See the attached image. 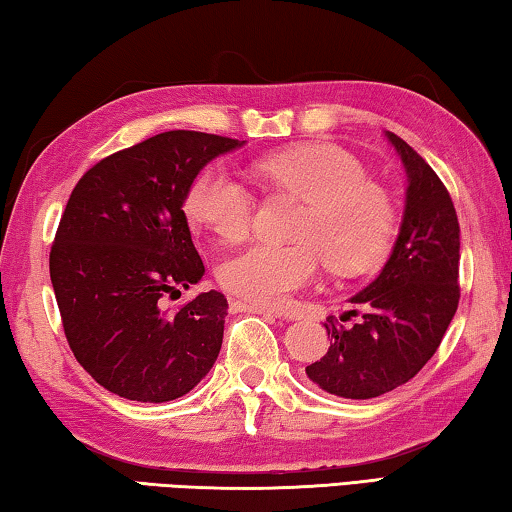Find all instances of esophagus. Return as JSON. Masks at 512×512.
I'll return each mask as SVG.
<instances>
[{
	"instance_id": "esophagus-1",
	"label": "esophagus",
	"mask_w": 512,
	"mask_h": 512,
	"mask_svg": "<svg viewBox=\"0 0 512 512\" xmlns=\"http://www.w3.org/2000/svg\"><path fill=\"white\" fill-rule=\"evenodd\" d=\"M230 307L232 309H239V311H250V314H264V316H275V318L282 316L277 309L253 305V302H244V300H230Z\"/></svg>"
}]
</instances>
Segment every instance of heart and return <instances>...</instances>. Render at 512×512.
<instances>
[{
	"label": "heart",
	"mask_w": 512,
	"mask_h": 512,
	"mask_svg": "<svg viewBox=\"0 0 512 512\" xmlns=\"http://www.w3.org/2000/svg\"><path fill=\"white\" fill-rule=\"evenodd\" d=\"M257 176L275 192L302 201L293 244L255 241L219 264V282L232 296L277 307L316 280L327 262L334 273H354L384 253L395 228V207L384 187L366 176L352 153L332 144H302L262 158ZM187 219L225 241L248 235L255 196L221 164L192 180Z\"/></svg>",
	"instance_id": "b5f03b06"
}]
</instances>
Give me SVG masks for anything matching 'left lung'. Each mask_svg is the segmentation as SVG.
Returning <instances> with one entry per match:
<instances>
[{
  "label": "left lung",
  "instance_id": "1",
  "mask_svg": "<svg viewBox=\"0 0 512 512\" xmlns=\"http://www.w3.org/2000/svg\"><path fill=\"white\" fill-rule=\"evenodd\" d=\"M386 135L409 178L400 235L381 273L352 298L361 305L359 323L343 327L327 318L329 350L307 366L316 386L348 400L379 397L418 375L461 298V230L452 196L402 137Z\"/></svg>",
  "mask_w": 512,
  "mask_h": 512
}]
</instances>
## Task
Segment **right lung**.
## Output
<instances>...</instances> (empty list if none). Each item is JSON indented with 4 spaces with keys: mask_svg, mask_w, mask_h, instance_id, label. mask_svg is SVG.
<instances>
[{
    "mask_svg": "<svg viewBox=\"0 0 512 512\" xmlns=\"http://www.w3.org/2000/svg\"><path fill=\"white\" fill-rule=\"evenodd\" d=\"M239 140L167 131L83 173L49 253L60 320L76 361L110 393L169 402L219 357L228 300L207 291L180 307L205 273L183 203L192 180Z\"/></svg>",
    "mask_w": 512,
    "mask_h": 512,
    "instance_id": "right-lung-1",
    "label": "right lung"
}]
</instances>
